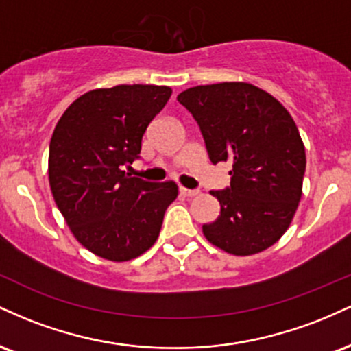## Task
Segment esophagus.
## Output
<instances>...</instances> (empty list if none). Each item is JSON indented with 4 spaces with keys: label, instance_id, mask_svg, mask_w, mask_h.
Listing matches in <instances>:
<instances>
[{
    "label": "esophagus",
    "instance_id": "obj_1",
    "mask_svg": "<svg viewBox=\"0 0 351 351\" xmlns=\"http://www.w3.org/2000/svg\"><path fill=\"white\" fill-rule=\"evenodd\" d=\"M180 191L183 193L188 198H195V196L199 195V189H188V188H180Z\"/></svg>",
    "mask_w": 351,
    "mask_h": 351
}]
</instances>
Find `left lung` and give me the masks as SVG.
<instances>
[{"mask_svg":"<svg viewBox=\"0 0 351 351\" xmlns=\"http://www.w3.org/2000/svg\"><path fill=\"white\" fill-rule=\"evenodd\" d=\"M178 102L195 117L211 163H232L231 184L211 191L221 213L203 234L232 256L263 252L284 236L302 198L305 147L282 104L247 82L186 88Z\"/></svg>","mask_w":351,"mask_h":351,"instance_id":"8db88e82","label":"left lung"}]
</instances>
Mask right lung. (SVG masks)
<instances>
[{
	"label": "right lung",
	"mask_w": 351,
	"mask_h": 351,
	"mask_svg": "<svg viewBox=\"0 0 351 351\" xmlns=\"http://www.w3.org/2000/svg\"><path fill=\"white\" fill-rule=\"evenodd\" d=\"M167 86L94 88L66 108L49 143V184L75 239L95 256L125 263L155 244L173 181L152 183L123 171L138 158L147 127L167 106Z\"/></svg>",
	"instance_id": "add662e5"
}]
</instances>
